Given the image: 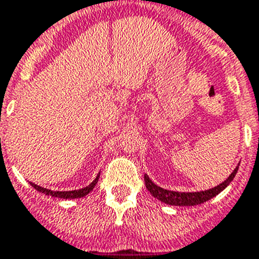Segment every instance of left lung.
Returning a JSON list of instances; mask_svg holds the SVG:
<instances>
[{"instance_id":"8db88e82","label":"left lung","mask_w":259,"mask_h":259,"mask_svg":"<svg viewBox=\"0 0 259 259\" xmlns=\"http://www.w3.org/2000/svg\"><path fill=\"white\" fill-rule=\"evenodd\" d=\"M238 166L234 168L233 172L230 174L225 182L220 183L219 186L213 187V188L200 191V192H178V191L164 190L162 187L156 186L147 175H145V183H146V188L149 190V192L154 197L160 200L162 203L168 204V205H178V207H192V205H199V204L205 203V201L210 200L212 197L216 196V195H219L221 191L225 190L229 186L230 182L233 180V178L236 177Z\"/></svg>"}]
</instances>
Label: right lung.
<instances>
[{"mask_svg": "<svg viewBox=\"0 0 259 259\" xmlns=\"http://www.w3.org/2000/svg\"><path fill=\"white\" fill-rule=\"evenodd\" d=\"M99 177H100V174L96 177V179L93 180L92 183L89 184V186L84 187V188H81V190H75V191H51V190H47V188H43V187L38 186V184L35 183H31V182H30V184H31L36 191L45 193V195H47V196L59 197V199H66V200L80 199V197H84L85 195H88V193L95 188V186L97 184V180H99Z\"/></svg>", "mask_w": 259, "mask_h": 259, "instance_id": "obj_1", "label": "right lung"}]
</instances>
